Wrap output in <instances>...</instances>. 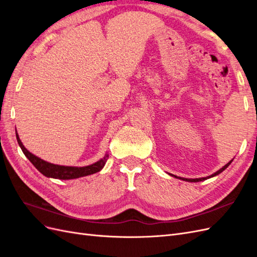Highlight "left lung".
<instances>
[{
    "instance_id": "8db88e82",
    "label": "left lung",
    "mask_w": 257,
    "mask_h": 257,
    "mask_svg": "<svg viewBox=\"0 0 257 257\" xmlns=\"http://www.w3.org/2000/svg\"><path fill=\"white\" fill-rule=\"evenodd\" d=\"M232 162V160L230 161V162H228L226 165L225 166H223L221 169H219L217 170L216 173H214V174H212L211 176H208V177H204V178H196V179H188V178H181V177H177V176H175V175H172L173 177H175V178H178V179H181V180H183V181H188V182H199V181H204V180H207V179H209V178H212V177H214V176H217L219 174H221L223 170H225L226 169L229 165H230V163ZM170 175V174H169Z\"/></svg>"
}]
</instances>
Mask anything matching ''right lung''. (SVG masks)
Returning <instances> with one entry per match:
<instances>
[{
	"label": "right lung",
	"mask_w": 257,
	"mask_h": 257,
	"mask_svg": "<svg viewBox=\"0 0 257 257\" xmlns=\"http://www.w3.org/2000/svg\"><path fill=\"white\" fill-rule=\"evenodd\" d=\"M16 137H17V142L21 148L22 152L25 153L26 157L35 166V168L38 170V172L42 173L44 176L48 177V178L60 179V180H71V179H77L80 177L95 174V173L99 172L100 169H103V167L105 166L106 162L108 160V157H109L108 153H106L103 159H100L99 161L95 162L94 164L89 165V166H83V167L56 165V164H51V163L46 162L40 158H37L36 155L28 151V149H26V147L23 146V144L21 143L17 131H16Z\"/></svg>",
	"instance_id": "obj_1"
}]
</instances>
